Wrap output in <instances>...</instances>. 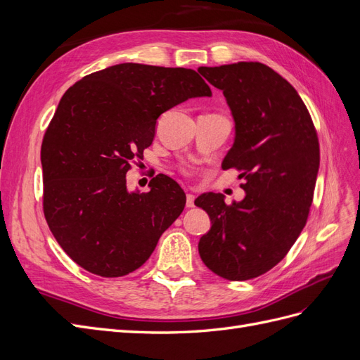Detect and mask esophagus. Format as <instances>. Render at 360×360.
<instances>
[{
  "label": "esophagus",
  "instance_id": "obj_1",
  "mask_svg": "<svg viewBox=\"0 0 360 360\" xmlns=\"http://www.w3.org/2000/svg\"><path fill=\"white\" fill-rule=\"evenodd\" d=\"M193 200L195 197L192 193H186V207H193Z\"/></svg>",
  "mask_w": 360,
  "mask_h": 360
}]
</instances>
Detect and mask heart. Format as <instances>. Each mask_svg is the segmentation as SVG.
<instances>
[{
  "label": "heart",
  "instance_id": "heart-1",
  "mask_svg": "<svg viewBox=\"0 0 360 360\" xmlns=\"http://www.w3.org/2000/svg\"><path fill=\"white\" fill-rule=\"evenodd\" d=\"M184 172H186V174H189V171H184Z\"/></svg>",
  "mask_w": 360,
  "mask_h": 360
}]
</instances>
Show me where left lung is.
Segmentation results:
<instances>
[{
  "instance_id": "left-lung-1",
  "label": "left lung",
  "mask_w": 360,
  "mask_h": 360,
  "mask_svg": "<svg viewBox=\"0 0 360 360\" xmlns=\"http://www.w3.org/2000/svg\"><path fill=\"white\" fill-rule=\"evenodd\" d=\"M198 72L231 108L236 139L222 168L240 171L246 192L231 204L212 192L195 200L212 221L200 257L224 279H254L288 254L307 225L320 167L317 130L294 86L263 63Z\"/></svg>"
}]
</instances>
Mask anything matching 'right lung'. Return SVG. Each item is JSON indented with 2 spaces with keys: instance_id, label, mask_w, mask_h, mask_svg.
<instances>
[{
  "instance_id": "right-lung-1",
  "label": "right lung",
  "mask_w": 360,
  "mask_h": 360,
  "mask_svg": "<svg viewBox=\"0 0 360 360\" xmlns=\"http://www.w3.org/2000/svg\"><path fill=\"white\" fill-rule=\"evenodd\" d=\"M202 96L212 90L195 70L138 63L86 75L64 93L41 143L43 213L76 264L118 278L153 254L186 195L165 174L148 192H127L126 172L153 143L159 115Z\"/></svg>"
}]
</instances>
